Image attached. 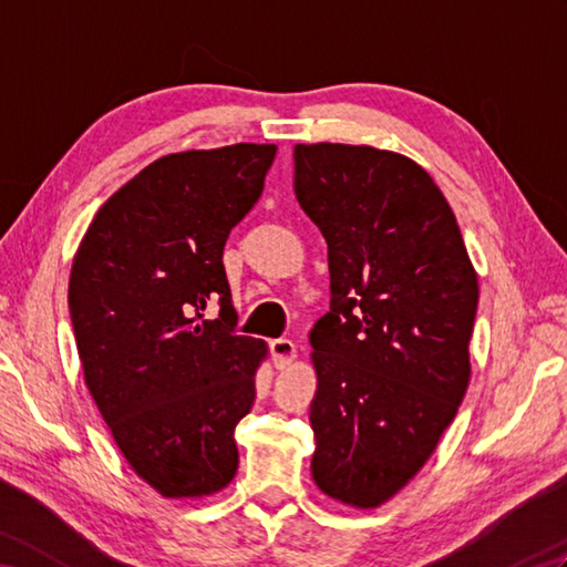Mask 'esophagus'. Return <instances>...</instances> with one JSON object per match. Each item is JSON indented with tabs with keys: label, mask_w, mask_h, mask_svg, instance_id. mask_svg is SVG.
<instances>
[{
	"label": "esophagus",
	"mask_w": 567,
	"mask_h": 567,
	"mask_svg": "<svg viewBox=\"0 0 567 567\" xmlns=\"http://www.w3.org/2000/svg\"><path fill=\"white\" fill-rule=\"evenodd\" d=\"M270 355L277 370H282L297 358V346L290 339H275L270 341Z\"/></svg>",
	"instance_id": "esophagus-1"
}]
</instances>
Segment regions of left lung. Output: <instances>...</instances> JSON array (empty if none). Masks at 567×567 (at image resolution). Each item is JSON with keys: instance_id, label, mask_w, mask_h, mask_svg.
Here are the masks:
<instances>
[{"instance_id": "8db88e82", "label": "left lung", "mask_w": 567, "mask_h": 567, "mask_svg": "<svg viewBox=\"0 0 567 567\" xmlns=\"http://www.w3.org/2000/svg\"><path fill=\"white\" fill-rule=\"evenodd\" d=\"M295 195L331 272V311L309 333L311 477L375 509L424 467L463 402L477 272L451 204L402 153L297 143Z\"/></svg>"}]
</instances>
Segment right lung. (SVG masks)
Masks as SVG:
<instances>
[{
  "instance_id": "right-lung-1",
  "label": "right lung",
  "mask_w": 567,
  "mask_h": 567,
  "mask_svg": "<svg viewBox=\"0 0 567 567\" xmlns=\"http://www.w3.org/2000/svg\"><path fill=\"white\" fill-rule=\"evenodd\" d=\"M275 151L163 155L102 204L72 260L84 384L126 463L167 499L209 497L238 470L234 431L268 346L236 333L221 256ZM212 298L219 320L203 319Z\"/></svg>"
}]
</instances>
